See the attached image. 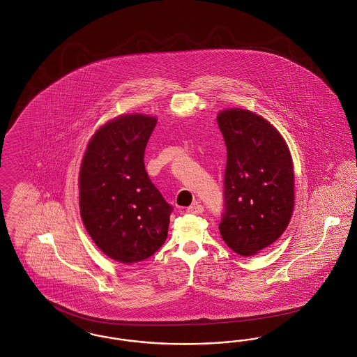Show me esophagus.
Returning a JSON list of instances; mask_svg holds the SVG:
<instances>
[{"label": "esophagus", "instance_id": "1", "mask_svg": "<svg viewBox=\"0 0 357 357\" xmlns=\"http://www.w3.org/2000/svg\"><path fill=\"white\" fill-rule=\"evenodd\" d=\"M204 206L201 204H191L190 207H187L186 213L188 214H194V215H199L204 213Z\"/></svg>", "mask_w": 357, "mask_h": 357}]
</instances>
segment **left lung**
Returning a JSON list of instances; mask_svg holds the SVG:
<instances>
[{
    "label": "left lung",
    "mask_w": 357,
    "mask_h": 357,
    "mask_svg": "<svg viewBox=\"0 0 357 357\" xmlns=\"http://www.w3.org/2000/svg\"><path fill=\"white\" fill-rule=\"evenodd\" d=\"M227 160L220 231L241 255L272 245L288 226L294 206V174L284 137L248 109L218 114Z\"/></svg>",
    "instance_id": "obj_1"
}]
</instances>
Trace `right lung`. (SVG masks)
<instances>
[{
    "label": "right lung",
    "instance_id": "right-lung-1",
    "mask_svg": "<svg viewBox=\"0 0 357 357\" xmlns=\"http://www.w3.org/2000/svg\"><path fill=\"white\" fill-rule=\"evenodd\" d=\"M156 119L124 115L93 135L80 170V214L102 253L121 264L155 255L165 243L172 206L144 169Z\"/></svg>",
    "mask_w": 357,
    "mask_h": 357
}]
</instances>
